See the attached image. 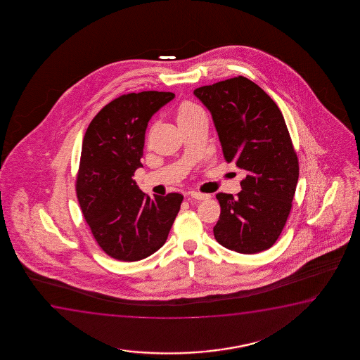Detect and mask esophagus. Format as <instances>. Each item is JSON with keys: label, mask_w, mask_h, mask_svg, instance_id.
<instances>
[{"label": "esophagus", "mask_w": 360, "mask_h": 360, "mask_svg": "<svg viewBox=\"0 0 360 360\" xmlns=\"http://www.w3.org/2000/svg\"><path fill=\"white\" fill-rule=\"evenodd\" d=\"M191 197L194 198V199H198V200H205V199H209V194H204V193L199 192H191Z\"/></svg>", "instance_id": "1"}]
</instances>
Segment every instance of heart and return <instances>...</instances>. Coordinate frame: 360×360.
<instances>
[{
	"label": "heart",
	"mask_w": 360,
	"mask_h": 360,
	"mask_svg": "<svg viewBox=\"0 0 360 360\" xmlns=\"http://www.w3.org/2000/svg\"><path fill=\"white\" fill-rule=\"evenodd\" d=\"M202 112V109L199 108L195 104L191 103V102H184V103L179 105V108L177 110V122L179 123L181 120L189 118L194 114Z\"/></svg>",
	"instance_id": "b5f03b06"
}]
</instances>
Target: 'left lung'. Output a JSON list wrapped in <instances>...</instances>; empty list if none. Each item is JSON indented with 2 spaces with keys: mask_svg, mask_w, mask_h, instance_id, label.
<instances>
[{
  "mask_svg": "<svg viewBox=\"0 0 360 360\" xmlns=\"http://www.w3.org/2000/svg\"><path fill=\"white\" fill-rule=\"evenodd\" d=\"M212 115L222 153L245 174L241 192L217 193L214 236L245 255L266 251L281 236L292 207L299 160L276 102L243 76L194 89Z\"/></svg>",
  "mask_w": 360,
  "mask_h": 360,
  "instance_id": "left-lung-1",
  "label": "left lung"
}]
</instances>
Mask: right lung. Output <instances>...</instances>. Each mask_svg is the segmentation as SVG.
<instances>
[{
    "label": "right lung",
    "instance_id": "add662e5",
    "mask_svg": "<svg viewBox=\"0 0 360 360\" xmlns=\"http://www.w3.org/2000/svg\"><path fill=\"white\" fill-rule=\"evenodd\" d=\"M172 92L128 94L104 105L84 134L76 194L94 240L109 257L135 262L165 245L183 195L150 198L133 176L141 167L148 120Z\"/></svg>",
    "mask_w": 360,
    "mask_h": 360
}]
</instances>
